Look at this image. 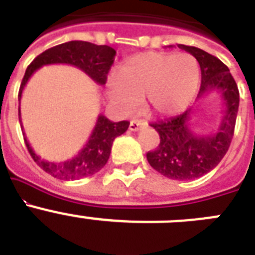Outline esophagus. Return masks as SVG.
<instances>
[{
	"instance_id": "obj_1",
	"label": "esophagus",
	"mask_w": 255,
	"mask_h": 255,
	"mask_svg": "<svg viewBox=\"0 0 255 255\" xmlns=\"http://www.w3.org/2000/svg\"><path fill=\"white\" fill-rule=\"evenodd\" d=\"M145 125H147V121L138 120V119H135V120H131V123H130L129 129L131 130V131H136V130L140 129L141 126H145Z\"/></svg>"
}]
</instances>
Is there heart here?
<instances>
[{
	"mask_svg": "<svg viewBox=\"0 0 255 255\" xmlns=\"http://www.w3.org/2000/svg\"><path fill=\"white\" fill-rule=\"evenodd\" d=\"M199 75V64L191 55L147 52L126 61L121 74L108 75L107 93L124 114L135 111L145 97L153 114L173 115L194 100Z\"/></svg>",
	"mask_w": 255,
	"mask_h": 255,
	"instance_id": "obj_1",
	"label": "heart"
}]
</instances>
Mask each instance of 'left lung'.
Wrapping results in <instances>:
<instances>
[{"label":"left lung","instance_id":"1","mask_svg":"<svg viewBox=\"0 0 255 255\" xmlns=\"http://www.w3.org/2000/svg\"><path fill=\"white\" fill-rule=\"evenodd\" d=\"M199 62L202 83L197 100L212 91L221 92L225 103L224 117L213 134L198 135L189 128L191 108L184 114L150 124L159 134V144L147 153L149 164L172 180H193L217 166L229 150L239 110V89L229 67L208 52L179 44Z\"/></svg>","mask_w":255,"mask_h":255}]
</instances>
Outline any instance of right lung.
<instances>
[{"label":"right lung","instance_id":"obj_1","mask_svg":"<svg viewBox=\"0 0 255 255\" xmlns=\"http://www.w3.org/2000/svg\"><path fill=\"white\" fill-rule=\"evenodd\" d=\"M115 56H116V51L112 47L97 46V44L83 42V40H71V42L52 47L37 56L28 66L25 75L22 78L21 85H20L19 101L21 100L22 89L30 76L44 65H74L83 70L87 75L91 76L97 84L105 85L107 82L108 71L114 64ZM129 125V121L114 123V121L108 120L103 115H100L92 135L89 136V140L87 141L84 148L74 158L64 162H49L42 159L39 155L35 154L34 150L31 149L30 144L25 138V134L22 135H24L25 145L28 148V152L30 153L31 158L34 159V162H37L40 168H43V171H46L47 173L56 179L78 180L92 176L105 167V164L107 163L110 154H111V147L115 138L124 134L128 130Z\"/></svg>","mask_w":255,"mask_h":255}]
</instances>
